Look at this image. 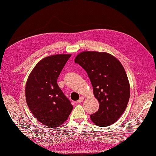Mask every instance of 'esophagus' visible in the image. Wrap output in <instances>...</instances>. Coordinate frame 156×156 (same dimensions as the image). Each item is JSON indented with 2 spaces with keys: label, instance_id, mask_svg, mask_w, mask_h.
I'll return each instance as SVG.
<instances>
[{
  "label": "esophagus",
  "instance_id": "esophagus-1",
  "mask_svg": "<svg viewBox=\"0 0 156 156\" xmlns=\"http://www.w3.org/2000/svg\"><path fill=\"white\" fill-rule=\"evenodd\" d=\"M84 98H83V97H80V98H79V99L76 102V103H81V102L84 100Z\"/></svg>",
  "mask_w": 156,
  "mask_h": 156
}]
</instances>
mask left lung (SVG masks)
Segmentation results:
<instances>
[{
    "instance_id": "8db88e82",
    "label": "left lung",
    "mask_w": 156,
    "mask_h": 156,
    "mask_svg": "<svg viewBox=\"0 0 156 156\" xmlns=\"http://www.w3.org/2000/svg\"><path fill=\"white\" fill-rule=\"evenodd\" d=\"M87 72L99 108L90 115L95 125L114 124L125 112L130 99V84L119 61L105 52L86 51L75 58Z\"/></svg>"
}]
</instances>
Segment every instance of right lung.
Returning a JSON list of instances; mask_svg holds the SVG:
<instances>
[{
    "mask_svg": "<svg viewBox=\"0 0 156 156\" xmlns=\"http://www.w3.org/2000/svg\"><path fill=\"white\" fill-rule=\"evenodd\" d=\"M70 54L44 58L30 74L25 90L28 106L36 119L47 126L57 127L72 111L70 101L57 83Z\"/></svg>",
    "mask_w": 156,
    "mask_h": 156,
    "instance_id": "1",
    "label": "right lung"
}]
</instances>
